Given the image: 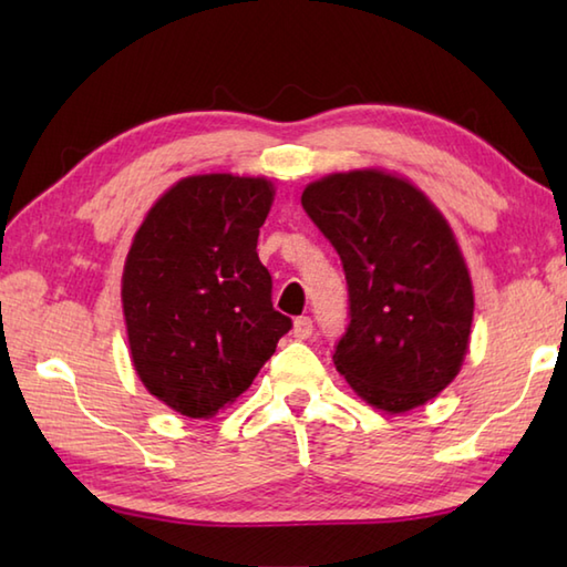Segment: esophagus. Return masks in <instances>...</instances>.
Wrapping results in <instances>:
<instances>
[{
	"instance_id": "obj_1",
	"label": "esophagus",
	"mask_w": 567,
	"mask_h": 567,
	"mask_svg": "<svg viewBox=\"0 0 567 567\" xmlns=\"http://www.w3.org/2000/svg\"><path fill=\"white\" fill-rule=\"evenodd\" d=\"M292 333H295V339H299V341H307L311 333H315V321H311L309 317H299V319H295V329H292Z\"/></svg>"
}]
</instances>
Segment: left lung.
Returning a JSON list of instances; mask_svg holds the SVG:
<instances>
[{
  "mask_svg": "<svg viewBox=\"0 0 567 567\" xmlns=\"http://www.w3.org/2000/svg\"><path fill=\"white\" fill-rule=\"evenodd\" d=\"M302 207L341 256L348 329L336 370L382 412H409L449 388L467 353L473 282L443 214L409 179L333 173Z\"/></svg>",
  "mask_w": 567,
  "mask_h": 567,
  "instance_id": "1",
  "label": "left lung"
}]
</instances>
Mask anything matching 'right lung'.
<instances>
[{
	"label": "right lung",
	"instance_id": "right-lung-1",
	"mask_svg": "<svg viewBox=\"0 0 567 567\" xmlns=\"http://www.w3.org/2000/svg\"><path fill=\"white\" fill-rule=\"evenodd\" d=\"M272 197L265 177L192 175L153 204L131 244V360L146 390L189 419L236 402L292 329L256 250Z\"/></svg>",
	"mask_w": 567,
	"mask_h": 567
}]
</instances>
